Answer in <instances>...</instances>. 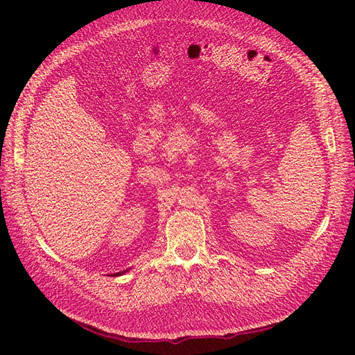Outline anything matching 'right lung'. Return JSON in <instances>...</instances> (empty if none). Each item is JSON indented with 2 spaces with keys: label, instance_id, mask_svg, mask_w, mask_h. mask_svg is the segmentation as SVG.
<instances>
[{
  "label": "right lung",
  "instance_id": "right-lung-1",
  "mask_svg": "<svg viewBox=\"0 0 355 355\" xmlns=\"http://www.w3.org/2000/svg\"><path fill=\"white\" fill-rule=\"evenodd\" d=\"M124 272H127V271H121V272H115V274H112V275H114V277H115V275H121V274H124Z\"/></svg>",
  "mask_w": 355,
  "mask_h": 355
}]
</instances>
